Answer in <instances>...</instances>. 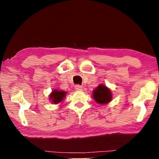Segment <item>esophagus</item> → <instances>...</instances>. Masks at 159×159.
I'll return each instance as SVG.
<instances>
[{
	"label": "esophagus",
	"mask_w": 159,
	"mask_h": 159,
	"mask_svg": "<svg viewBox=\"0 0 159 159\" xmlns=\"http://www.w3.org/2000/svg\"><path fill=\"white\" fill-rule=\"evenodd\" d=\"M75 89H76V90H82V87L81 85H80V84H76Z\"/></svg>",
	"instance_id": "1"
}]
</instances>
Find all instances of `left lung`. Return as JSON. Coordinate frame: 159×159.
<instances>
[{
    "label": "left lung",
    "instance_id": "left-lung-1",
    "mask_svg": "<svg viewBox=\"0 0 159 159\" xmlns=\"http://www.w3.org/2000/svg\"><path fill=\"white\" fill-rule=\"evenodd\" d=\"M93 98L99 104H106L111 101V91L103 84H99L93 90Z\"/></svg>",
    "mask_w": 159,
    "mask_h": 159
}]
</instances>
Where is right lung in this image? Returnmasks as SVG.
Returning a JSON list of instances; mask_svg holds the SVG:
<instances>
[{"instance_id": "add662e5", "label": "right lung", "mask_w": 159, "mask_h": 159, "mask_svg": "<svg viewBox=\"0 0 159 159\" xmlns=\"http://www.w3.org/2000/svg\"><path fill=\"white\" fill-rule=\"evenodd\" d=\"M66 92H65V91L54 90L50 94V100H51L52 103H53L54 104H57L64 100L65 96H66Z\"/></svg>"}]
</instances>
